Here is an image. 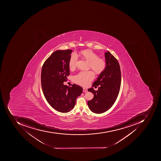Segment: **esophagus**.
Wrapping results in <instances>:
<instances>
[{
  "label": "esophagus",
  "instance_id": "obj_1",
  "mask_svg": "<svg viewBox=\"0 0 161 161\" xmlns=\"http://www.w3.org/2000/svg\"><path fill=\"white\" fill-rule=\"evenodd\" d=\"M83 92H87V89L86 88H83Z\"/></svg>",
  "mask_w": 161,
  "mask_h": 161
}]
</instances>
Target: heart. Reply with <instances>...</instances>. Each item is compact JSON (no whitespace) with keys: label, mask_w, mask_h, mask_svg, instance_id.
I'll list each match as a JSON object with an SVG mask.
<instances>
[{"label":"heart","mask_w":161,"mask_h":161,"mask_svg":"<svg viewBox=\"0 0 161 161\" xmlns=\"http://www.w3.org/2000/svg\"><path fill=\"white\" fill-rule=\"evenodd\" d=\"M83 58L86 61L89 62V67L97 74H100L103 72L106 68L105 60L91 50H84L81 52ZM78 55L74 53L70 56L69 61V66L70 69H74L78 61ZM95 75L92 70L81 72L74 76V82L82 86H87L89 83L94 78Z\"/></svg>","instance_id":"1"}]
</instances>
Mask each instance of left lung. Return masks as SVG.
I'll return each mask as SVG.
<instances>
[{"instance_id":"8db88e82","label":"left lung","mask_w":161,"mask_h":161,"mask_svg":"<svg viewBox=\"0 0 161 161\" xmlns=\"http://www.w3.org/2000/svg\"><path fill=\"white\" fill-rule=\"evenodd\" d=\"M106 66L92 85L100 86L98 91L93 87L88 89L93 98L88 101L89 109L92 112L101 114L109 109L117 100L121 85V71L117 59L109 51L104 54Z\"/></svg>"}]
</instances>
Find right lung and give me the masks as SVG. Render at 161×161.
Wrapping results in <instances>:
<instances>
[{"instance_id": "right-lung-1", "label": "right lung", "mask_w": 161, "mask_h": 161, "mask_svg": "<svg viewBox=\"0 0 161 161\" xmlns=\"http://www.w3.org/2000/svg\"><path fill=\"white\" fill-rule=\"evenodd\" d=\"M73 51L57 50L45 60L41 72V84L44 97L56 110L67 113L72 110L76 99L82 94L83 88L75 84L64 85L69 75V61Z\"/></svg>"}]
</instances>
